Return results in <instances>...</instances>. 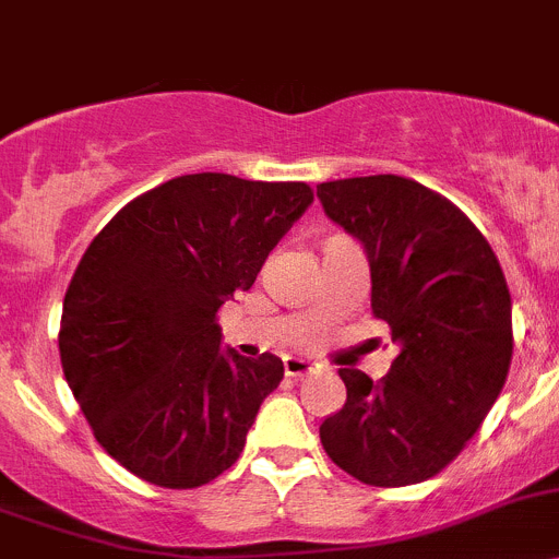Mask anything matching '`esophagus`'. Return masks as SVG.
Wrapping results in <instances>:
<instances>
[{
	"label": "esophagus",
	"mask_w": 559,
	"mask_h": 559,
	"mask_svg": "<svg viewBox=\"0 0 559 559\" xmlns=\"http://www.w3.org/2000/svg\"><path fill=\"white\" fill-rule=\"evenodd\" d=\"M312 370H316L312 362H305V359H285V379H305Z\"/></svg>",
	"instance_id": "obj_1"
}]
</instances>
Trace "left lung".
Listing matches in <instances>:
<instances>
[{
	"mask_svg": "<svg viewBox=\"0 0 559 559\" xmlns=\"http://www.w3.org/2000/svg\"><path fill=\"white\" fill-rule=\"evenodd\" d=\"M318 197L368 249L373 318L397 343L376 384L340 370L345 406L323 419L321 444L365 486L423 483L466 448L508 379L513 321L502 265L459 205L412 178L329 180Z\"/></svg>",
	"mask_w": 559,
	"mask_h": 559,
	"instance_id": "1",
	"label": "left lung"
}]
</instances>
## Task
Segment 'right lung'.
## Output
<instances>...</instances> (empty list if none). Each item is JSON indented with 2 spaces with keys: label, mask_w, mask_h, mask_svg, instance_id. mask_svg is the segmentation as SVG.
Instances as JSON below:
<instances>
[{
  "label": "right lung",
  "mask_w": 559,
  "mask_h": 559,
  "mask_svg": "<svg viewBox=\"0 0 559 559\" xmlns=\"http://www.w3.org/2000/svg\"><path fill=\"white\" fill-rule=\"evenodd\" d=\"M310 203L299 180L180 175L90 241L62 301L60 362L95 442L131 475L183 491L238 461L285 370L271 354H222L216 312Z\"/></svg>",
  "instance_id": "right-lung-1"
}]
</instances>
